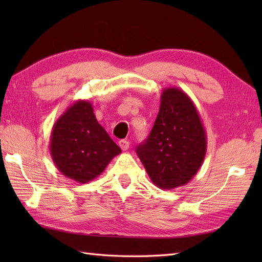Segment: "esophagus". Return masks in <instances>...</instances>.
I'll use <instances>...</instances> for the list:
<instances>
[{
  "label": "esophagus",
  "instance_id": "1",
  "mask_svg": "<svg viewBox=\"0 0 262 262\" xmlns=\"http://www.w3.org/2000/svg\"><path fill=\"white\" fill-rule=\"evenodd\" d=\"M118 144H119V146H120L122 151H127L128 147H129V142L126 141V140H120L118 142Z\"/></svg>",
  "mask_w": 262,
  "mask_h": 262
}]
</instances>
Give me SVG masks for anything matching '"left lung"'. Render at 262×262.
Listing matches in <instances>:
<instances>
[{"instance_id": "obj_1", "label": "left lung", "mask_w": 262, "mask_h": 262, "mask_svg": "<svg viewBox=\"0 0 262 262\" xmlns=\"http://www.w3.org/2000/svg\"><path fill=\"white\" fill-rule=\"evenodd\" d=\"M207 136L196 105L179 88H165L148 138L136 148L149 179L161 189L185 186L202 166Z\"/></svg>"}]
</instances>
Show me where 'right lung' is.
I'll list each match as a JSON object with an SVG mask.
<instances>
[{"instance_id": "obj_1", "label": "right lung", "mask_w": 262, "mask_h": 262, "mask_svg": "<svg viewBox=\"0 0 262 262\" xmlns=\"http://www.w3.org/2000/svg\"><path fill=\"white\" fill-rule=\"evenodd\" d=\"M49 152L60 173L86 183L101 174L121 149L98 122L92 103L77 100L54 124Z\"/></svg>"}]
</instances>
